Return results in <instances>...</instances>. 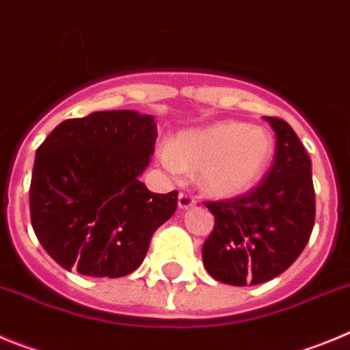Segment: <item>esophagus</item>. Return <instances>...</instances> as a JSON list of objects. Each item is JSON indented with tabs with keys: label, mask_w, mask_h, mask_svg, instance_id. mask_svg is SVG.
<instances>
[{
	"label": "esophagus",
	"mask_w": 350,
	"mask_h": 350,
	"mask_svg": "<svg viewBox=\"0 0 350 350\" xmlns=\"http://www.w3.org/2000/svg\"><path fill=\"white\" fill-rule=\"evenodd\" d=\"M195 204V197L193 195L187 193V191H181L178 197V206L181 207V209H187V207H191Z\"/></svg>",
	"instance_id": "obj_1"
}]
</instances>
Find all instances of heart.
Listing matches in <instances>:
<instances>
[{"label": "heart", "instance_id": "1", "mask_svg": "<svg viewBox=\"0 0 350 350\" xmlns=\"http://www.w3.org/2000/svg\"><path fill=\"white\" fill-rule=\"evenodd\" d=\"M272 155V134L242 122H221L202 131L183 132L172 146L160 150V160L171 174L200 169V187L216 197H234L250 190L267 171Z\"/></svg>", "mask_w": 350, "mask_h": 350}]
</instances>
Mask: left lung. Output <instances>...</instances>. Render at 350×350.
Segmentation results:
<instances>
[{
	"label": "left lung",
	"mask_w": 350,
	"mask_h": 350,
	"mask_svg": "<svg viewBox=\"0 0 350 350\" xmlns=\"http://www.w3.org/2000/svg\"><path fill=\"white\" fill-rule=\"evenodd\" d=\"M263 118L277 137L267 174L245 193L204 202L214 216L202 247L204 267L225 284H261L284 272L305 250L316 219L307 150L288 122Z\"/></svg>",
	"instance_id": "8db88e82"
}]
</instances>
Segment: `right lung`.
Wrapping results in <instances>:
<instances>
[{"label":"right lung","mask_w":350,"mask_h":350,"mask_svg":"<svg viewBox=\"0 0 350 350\" xmlns=\"http://www.w3.org/2000/svg\"><path fill=\"white\" fill-rule=\"evenodd\" d=\"M155 141L152 115L116 109L64 120L40 144L31 225L62 269L113 279L143 263L178 207V191L153 193L139 181Z\"/></svg>","instance_id":"1"}]
</instances>
